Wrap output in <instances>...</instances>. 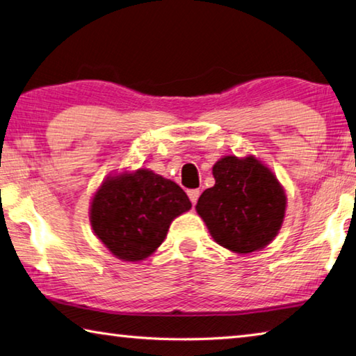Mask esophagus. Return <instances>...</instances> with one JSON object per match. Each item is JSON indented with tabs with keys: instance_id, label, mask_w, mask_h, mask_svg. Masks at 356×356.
Segmentation results:
<instances>
[{
	"instance_id": "34e87169",
	"label": "esophagus",
	"mask_w": 356,
	"mask_h": 356,
	"mask_svg": "<svg viewBox=\"0 0 356 356\" xmlns=\"http://www.w3.org/2000/svg\"><path fill=\"white\" fill-rule=\"evenodd\" d=\"M188 195L191 198L192 204H195L197 200H198V197H200V191H198V189H191V191H188Z\"/></svg>"
}]
</instances>
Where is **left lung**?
Segmentation results:
<instances>
[{"instance_id":"obj_1","label":"left lung","mask_w":356,"mask_h":356,"mask_svg":"<svg viewBox=\"0 0 356 356\" xmlns=\"http://www.w3.org/2000/svg\"><path fill=\"white\" fill-rule=\"evenodd\" d=\"M216 184L203 192L197 213L217 244L234 253L263 250L283 225L286 194L254 156H223L213 167Z\"/></svg>"}]
</instances>
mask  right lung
Here are the masks:
<instances>
[{
  "label": "right lung",
  "instance_id": "right-lung-1",
  "mask_svg": "<svg viewBox=\"0 0 356 356\" xmlns=\"http://www.w3.org/2000/svg\"><path fill=\"white\" fill-rule=\"evenodd\" d=\"M192 208L177 183L148 168L111 175L90 202V225L122 261H143L164 242L173 219Z\"/></svg>",
  "mask_w": 356,
  "mask_h": 356
}]
</instances>
